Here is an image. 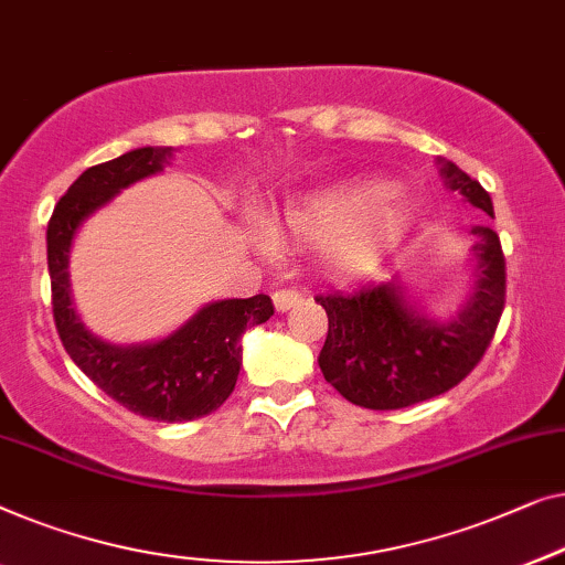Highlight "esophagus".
<instances>
[{"instance_id":"obj_1","label":"esophagus","mask_w":565,"mask_h":565,"mask_svg":"<svg viewBox=\"0 0 565 565\" xmlns=\"http://www.w3.org/2000/svg\"><path fill=\"white\" fill-rule=\"evenodd\" d=\"M301 297L294 289H279V291H274L271 294V301H274V307H276V312H289V309L297 305Z\"/></svg>"}]
</instances>
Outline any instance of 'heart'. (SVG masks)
<instances>
[{
  "label": "heart",
  "mask_w": 565,
  "mask_h": 565,
  "mask_svg": "<svg viewBox=\"0 0 565 565\" xmlns=\"http://www.w3.org/2000/svg\"><path fill=\"white\" fill-rule=\"evenodd\" d=\"M412 225V206L399 192L373 181H348L286 204L271 220L276 241L317 248L332 279H359L392 253ZM258 248L271 250V237L258 235Z\"/></svg>",
  "instance_id": "1"
}]
</instances>
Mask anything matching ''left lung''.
<instances>
[{
    "instance_id": "obj_1",
    "label": "left lung",
    "mask_w": 565,
    "mask_h": 565,
    "mask_svg": "<svg viewBox=\"0 0 565 565\" xmlns=\"http://www.w3.org/2000/svg\"><path fill=\"white\" fill-rule=\"evenodd\" d=\"M450 192L494 217L491 196L456 163L438 158ZM471 286L452 317H435L399 276L355 294L317 297L328 312L322 376L365 409H402L460 384L481 361L504 309V256L491 227H471Z\"/></svg>"
}]
</instances>
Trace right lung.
Wrapping results in <instances>:
<instances>
[{"mask_svg": "<svg viewBox=\"0 0 565 565\" xmlns=\"http://www.w3.org/2000/svg\"><path fill=\"white\" fill-rule=\"evenodd\" d=\"M173 150L135 148L86 169L55 204L45 235L55 328L71 361L125 409L158 423H189L217 409L233 394L241 373L243 332L274 315L271 299L256 294L250 299L206 301L177 330L148 343H109L86 328L68 274L76 233L122 189L161 173Z\"/></svg>", "mask_w": 565, "mask_h": 565, "instance_id": "add662e5", "label": "right lung"}]
</instances>
